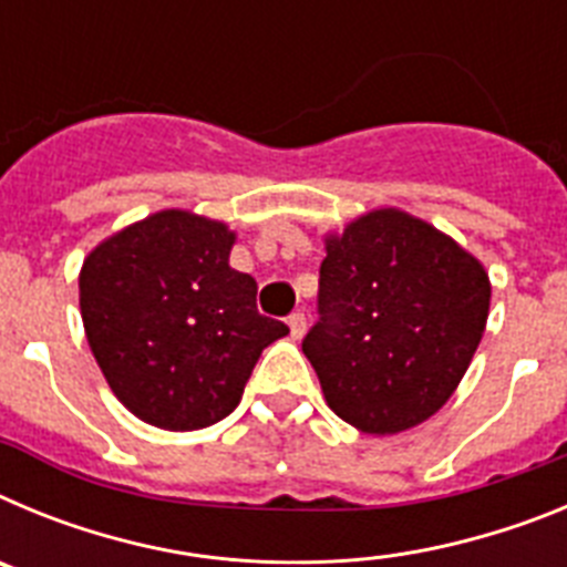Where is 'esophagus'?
Instances as JSON below:
<instances>
[{
	"mask_svg": "<svg viewBox=\"0 0 567 567\" xmlns=\"http://www.w3.org/2000/svg\"><path fill=\"white\" fill-rule=\"evenodd\" d=\"M289 329H292L295 340L303 338V334H307V315H303V312L289 315Z\"/></svg>",
	"mask_w": 567,
	"mask_h": 567,
	"instance_id": "obj_1",
	"label": "esophagus"
}]
</instances>
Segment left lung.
Returning <instances> with one entry per match:
<instances>
[{
    "label": "left lung",
    "mask_w": 567,
    "mask_h": 567,
    "mask_svg": "<svg viewBox=\"0 0 567 567\" xmlns=\"http://www.w3.org/2000/svg\"><path fill=\"white\" fill-rule=\"evenodd\" d=\"M488 303V272L457 240L403 209H374L327 238L303 354L340 420L398 434L452 398Z\"/></svg>",
    "instance_id": "1"
}]
</instances>
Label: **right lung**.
Wrapping results in <instances>:
<instances>
[{
    "label": "right lung",
    "mask_w": 567,
    "mask_h": 567,
    "mask_svg": "<svg viewBox=\"0 0 567 567\" xmlns=\"http://www.w3.org/2000/svg\"><path fill=\"white\" fill-rule=\"evenodd\" d=\"M235 233L162 209L84 258L79 307L113 394L138 420L195 432L227 417L287 323L260 315L252 275L229 267Z\"/></svg>",
    "instance_id": "add662e5"
}]
</instances>
